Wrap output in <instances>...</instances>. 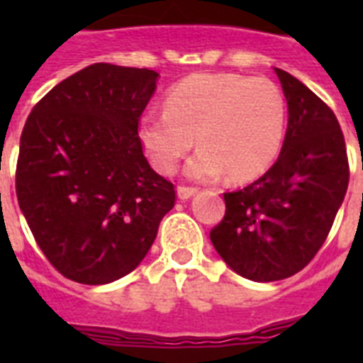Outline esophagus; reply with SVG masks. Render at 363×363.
Listing matches in <instances>:
<instances>
[{
	"label": "esophagus",
	"instance_id": "34e87169",
	"mask_svg": "<svg viewBox=\"0 0 363 363\" xmlns=\"http://www.w3.org/2000/svg\"><path fill=\"white\" fill-rule=\"evenodd\" d=\"M196 192H198V188H192V186H179V188H177V196H179L181 199H190Z\"/></svg>",
	"mask_w": 363,
	"mask_h": 363
}]
</instances>
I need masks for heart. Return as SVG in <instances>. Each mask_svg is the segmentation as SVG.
Wrapping results in <instances>:
<instances>
[{
	"label": "heart",
	"instance_id": "1",
	"mask_svg": "<svg viewBox=\"0 0 363 363\" xmlns=\"http://www.w3.org/2000/svg\"><path fill=\"white\" fill-rule=\"evenodd\" d=\"M286 133V101L264 77L198 73L165 94V111H148L137 122L143 152L160 173H173L182 156L186 175L211 181L228 171L233 181L264 175L277 160Z\"/></svg>",
	"mask_w": 363,
	"mask_h": 363
}]
</instances>
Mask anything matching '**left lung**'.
<instances>
[{"instance_id":"1","label":"left lung","mask_w":363,"mask_h":363,"mask_svg":"<svg viewBox=\"0 0 363 363\" xmlns=\"http://www.w3.org/2000/svg\"><path fill=\"white\" fill-rule=\"evenodd\" d=\"M275 73L288 104L277 162L258 181L224 194L226 215L211 230L220 258L256 282L301 271L326 241L349 186V158L333 111L303 82Z\"/></svg>"}]
</instances>
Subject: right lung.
I'll return each instance as SVG.
<instances>
[{"label": "right lung", "instance_id": "obj_1", "mask_svg": "<svg viewBox=\"0 0 363 363\" xmlns=\"http://www.w3.org/2000/svg\"><path fill=\"white\" fill-rule=\"evenodd\" d=\"M158 77L147 67L88 65L26 121L20 211L43 254L71 281L107 284L131 273L175 205V186L148 165L137 139Z\"/></svg>", "mask_w": 363, "mask_h": 363}]
</instances>
